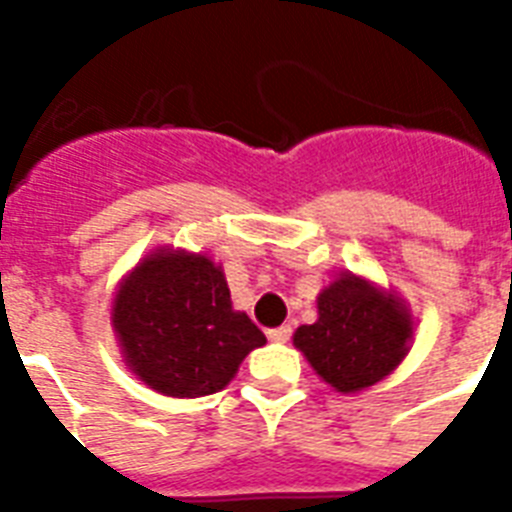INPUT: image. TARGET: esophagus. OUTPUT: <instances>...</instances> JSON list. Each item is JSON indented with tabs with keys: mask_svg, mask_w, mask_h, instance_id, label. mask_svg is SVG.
<instances>
[{
	"mask_svg": "<svg viewBox=\"0 0 512 512\" xmlns=\"http://www.w3.org/2000/svg\"><path fill=\"white\" fill-rule=\"evenodd\" d=\"M289 337H292V327H289V324H284V327L271 329V332H268V340L271 342H287Z\"/></svg>",
	"mask_w": 512,
	"mask_h": 512,
	"instance_id": "esophagus-1",
	"label": "esophagus"
}]
</instances>
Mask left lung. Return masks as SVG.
<instances>
[{
    "instance_id": "8db88e82",
    "label": "left lung",
    "mask_w": 512,
    "mask_h": 512,
    "mask_svg": "<svg viewBox=\"0 0 512 512\" xmlns=\"http://www.w3.org/2000/svg\"><path fill=\"white\" fill-rule=\"evenodd\" d=\"M319 319L297 327L295 348L337 393L385 380L412 350L414 321L406 300L380 284L340 273L316 297Z\"/></svg>"
}]
</instances>
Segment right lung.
Masks as SVG:
<instances>
[{
    "mask_svg": "<svg viewBox=\"0 0 512 512\" xmlns=\"http://www.w3.org/2000/svg\"><path fill=\"white\" fill-rule=\"evenodd\" d=\"M111 327L127 369L172 398L223 390L241 361L265 345L247 313L233 311L223 265L170 247L140 257L119 281Z\"/></svg>",
    "mask_w": 512,
    "mask_h": 512,
    "instance_id": "add662e5",
    "label": "right lung"
}]
</instances>
